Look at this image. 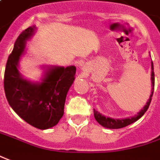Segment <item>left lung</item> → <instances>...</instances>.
I'll list each match as a JSON object with an SVG mask.
<instances>
[{"mask_svg":"<svg viewBox=\"0 0 160 160\" xmlns=\"http://www.w3.org/2000/svg\"><path fill=\"white\" fill-rule=\"evenodd\" d=\"M152 94L150 96V99L148 100V102L146 103V105L143 108V109H141V111L138 112L135 117H130V118H126V119H112L109 117H106L104 116H102L98 111H96L95 109H94V116L95 120L98 122L101 125H102L103 127H106V128H109V129H120V128H123L126 126L130 125L131 123H133L134 122L138 121L140 117H143L144 114L145 112L147 111L149 106H150V103L152 102V98L153 94V90H154V72H153V63L152 62Z\"/></svg>","mask_w":160,"mask_h":160,"instance_id":"left-lung-1","label":"left lung"}]
</instances>
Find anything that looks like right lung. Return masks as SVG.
Returning a JSON list of instances; mask_svg holds the SVG:
<instances>
[{
  "mask_svg": "<svg viewBox=\"0 0 160 160\" xmlns=\"http://www.w3.org/2000/svg\"><path fill=\"white\" fill-rule=\"evenodd\" d=\"M35 26L29 27L16 40L8 56L4 73V91L9 105L26 122L40 130L58 124L64 115L67 92L74 80L75 66L49 69L41 84H31L21 77L18 60L25 42L33 34Z\"/></svg>",
  "mask_w": 160,
  "mask_h": 160,
  "instance_id": "add662e5",
  "label": "right lung"
}]
</instances>
